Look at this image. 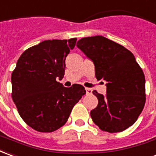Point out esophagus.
Wrapping results in <instances>:
<instances>
[{
	"instance_id": "obj_1",
	"label": "esophagus",
	"mask_w": 156,
	"mask_h": 156,
	"mask_svg": "<svg viewBox=\"0 0 156 156\" xmlns=\"http://www.w3.org/2000/svg\"><path fill=\"white\" fill-rule=\"evenodd\" d=\"M86 90H87V94L92 93V90H91L90 88H86Z\"/></svg>"
}]
</instances>
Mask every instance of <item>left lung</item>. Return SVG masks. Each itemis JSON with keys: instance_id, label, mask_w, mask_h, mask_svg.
Listing matches in <instances>:
<instances>
[{"instance_id": "8db88e82", "label": "left lung", "mask_w": 156, "mask_h": 156, "mask_svg": "<svg viewBox=\"0 0 156 156\" xmlns=\"http://www.w3.org/2000/svg\"><path fill=\"white\" fill-rule=\"evenodd\" d=\"M77 48L93 62L98 80L106 81L105 96L93 90L98 105L90 117L109 133L125 130L136 122L145 103V79L131 52L102 36L83 37Z\"/></svg>"}]
</instances>
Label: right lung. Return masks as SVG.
<instances>
[{
    "instance_id": "right-lung-1",
    "label": "right lung",
    "mask_w": 156,
    "mask_h": 156,
    "mask_svg": "<svg viewBox=\"0 0 156 156\" xmlns=\"http://www.w3.org/2000/svg\"><path fill=\"white\" fill-rule=\"evenodd\" d=\"M76 38L44 40L27 48L20 56L12 74V100L27 125L50 133L68 120L73 107L86 90L81 85L65 87L66 58Z\"/></svg>"
}]
</instances>
